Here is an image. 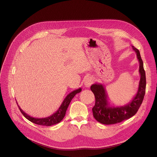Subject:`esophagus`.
Returning a JSON list of instances; mask_svg holds the SVG:
<instances>
[{"label":"esophagus","instance_id":"1","mask_svg":"<svg viewBox=\"0 0 157 157\" xmlns=\"http://www.w3.org/2000/svg\"><path fill=\"white\" fill-rule=\"evenodd\" d=\"M93 84V79L92 77H87L84 80V86L86 88H89Z\"/></svg>","mask_w":157,"mask_h":157}]
</instances>
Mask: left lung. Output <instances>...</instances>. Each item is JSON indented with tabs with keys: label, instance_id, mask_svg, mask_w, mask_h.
I'll return each instance as SVG.
<instances>
[{
	"label": "left lung",
	"instance_id": "left-lung-1",
	"mask_svg": "<svg viewBox=\"0 0 157 157\" xmlns=\"http://www.w3.org/2000/svg\"><path fill=\"white\" fill-rule=\"evenodd\" d=\"M132 47L136 53L139 61L140 80L137 92L130 102L122 106H111L108 101L107 94L103 84L96 83L90 87L96 98L95 105L92 108L93 115L95 119L101 124H113L131 118L136 115L144 100L146 88L144 63L141 58L140 51L134 46Z\"/></svg>",
	"mask_w": 157,
	"mask_h": 157
}]
</instances>
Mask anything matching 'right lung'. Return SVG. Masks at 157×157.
Wrapping results in <instances>:
<instances>
[{"instance_id": "add662e5", "label": "right lung", "mask_w": 157, "mask_h": 157, "mask_svg": "<svg viewBox=\"0 0 157 157\" xmlns=\"http://www.w3.org/2000/svg\"><path fill=\"white\" fill-rule=\"evenodd\" d=\"M82 89L81 88H78L74 90V91L71 92L70 94H69L65 99L63 100V103H61V106L59 107L58 110L57 111L56 113H54L53 115H52L50 117H46V118H34L29 116V115H27V113H25L24 111H23L22 109L20 108V107L18 105L19 109H20L21 113L23 114V115L24 116L27 120H29V121L35 123L36 124H39V125H42V126H50L58 124V123L60 122L61 121L63 120V118H64L66 111L68 108V106L69 105V103L72 100V99L75 97V96L77 94L81 92Z\"/></svg>"}]
</instances>
